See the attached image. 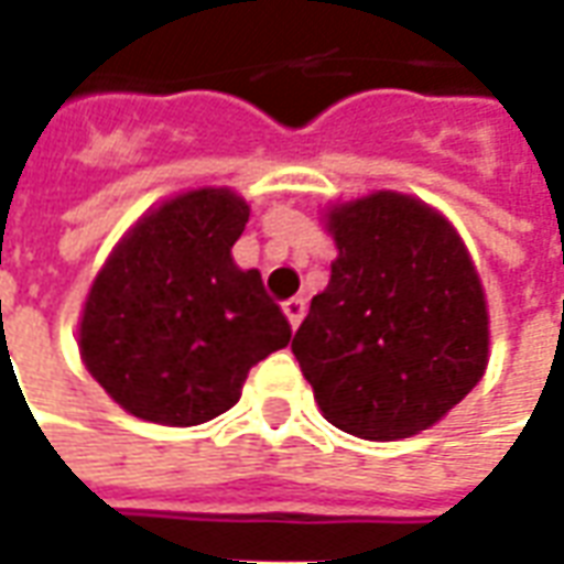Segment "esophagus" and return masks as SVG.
<instances>
[{
	"instance_id": "obj_1",
	"label": "esophagus",
	"mask_w": 564,
	"mask_h": 564,
	"mask_svg": "<svg viewBox=\"0 0 564 564\" xmlns=\"http://www.w3.org/2000/svg\"><path fill=\"white\" fill-rule=\"evenodd\" d=\"M283 314H286L290 326L299 329V323L305 317V299H290V302H283Z\"/></svg>"
}]
</instances>
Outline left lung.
<instances>
[{"label": "left lung", "instance_id": "1", "mask_svg": "<svg viewBox=\"0 0 564 564\" xmlns=\"http://www.w3.org/2000/svg\"><path fill=\"white\" fill-rule=\"evenodd\" d=\"M326 290L293 338L323 419L360 440L427 431L488 366V302L455 226L403 192L326 207Z\"/></svg>", "mask_w": 564, "mask_h": 564}]
</instances>
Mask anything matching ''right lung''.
Wrapping results in <instances>:
<instances>
[{
    "mask_svg": "<svg viewBox=\"0 0 564 564\" xmlns=\"http://www.w3.org/2000/svg\"><path fill=\"white\" fill-rule=\"evenodd\" d=\"M250 204L226 186L180 192L133 223L90 283L78 354L137 419L195 427L241 400L250 366L290 345V323L231 247Z\"/></svg>",
    "mask_w": 564,
    "mask_h": 564,
    "instance_id": "add662e5",
    "label": "right lung"
}]
</instances>
